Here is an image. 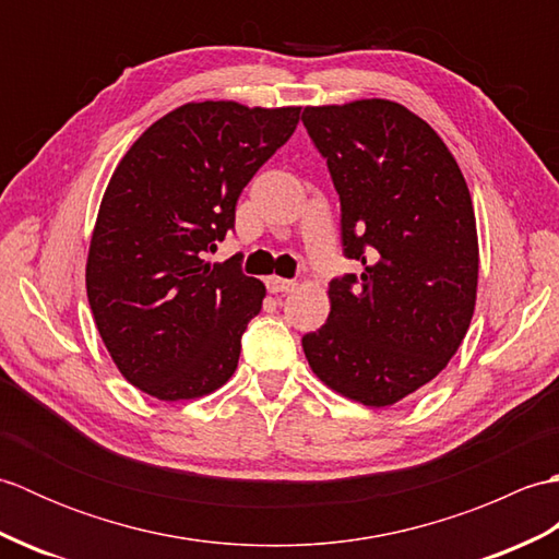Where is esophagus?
Returning <instances> with one entry per match:
<instances>
[{
  "instance_id": "1",
  "label": "esophagus",
  "mask_w": 559,
  "mask_h": 559,
  "mask_svg": "<svg viewBox=\"0 0 559 559\" xmlns=\"http://www.w3.org/2000/svg\"><path fill=\"white\" fill-rule=\"evenodd\" d=\"M266 288L271 293H293L295 288H298V283L288 281V278H281V276H269L266 278Z\"/></svg>"
}]
</instances>
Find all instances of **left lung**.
I'll return each instance as SVG.
<instances>
[{"mask_svg": "<svg viewBox=\"0 0 559 559\" xmlns=\"http://www.w3.org/2000/svg\"><path fill=\"white\" fill-rule=\"evenodd\" d=\"M307 134L341 199L343 254L362 273L329 283L326 324L302 336L336 394L384 408L454 358L476 310L478 230L468 185L435 129L403 105H310Z\"/></svg>", "mask_w": 559, "mask_h": 559, "instance_id": "8db88e82", "label": "left lung"}]
</instances>
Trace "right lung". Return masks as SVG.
Returning a JSON list of instances; mask_svg holds the SVG:
<instances>
[{"mask_svg":"<svg viewBox=\"0 0 559 559\" xmlns=\"http://www.w3.org/2000/svg\"><path fill=\"white\" fill-rule=\"evenodd\" d=\"M300 108L187 103L117 163L86 261L88 305L129 384L158 401L211 394L233 377L266 298L237 259L211 264L247 182L293 136Z\"/></svg>","mask_w":559,"mask_h":559,"instance_id":"right-lung-1","label":"right lung"}]
</instances>
